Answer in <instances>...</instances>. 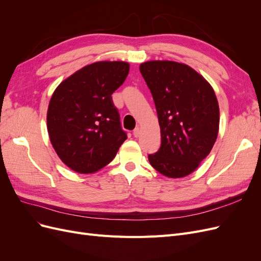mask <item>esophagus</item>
I'll return each mask as SVG.
<instances>
[{
    "instance_id": "obj_1",
    "label": "esophagus",
    "mask_w": 261,
    "mask_h": 261,
    "mask_svg": "<svg viewBox=\"0 0 261 261\" xmlns=\"http://www.w3.org/2000/svg\"><path fill=\"white\" fill-rule=\"evenodd\" d=\"M133 135H134V137H139L140 129L138 127H136L135 129H134V132H133Z\"/></svg>"
}]
</instances>
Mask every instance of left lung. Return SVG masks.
<instances>
[{"instance_id": "left-lung-1", "label": "left lung", "mask_w": 261, "mask_h": 261, "mask_svg": "<svg viewBox=\"0 0 261 261\" xmlns=\"http://www.w3.org/2000/svg\"><path fill=\"white\" fill-rule=\"evenodd\" d=\"M139 69L151 91L161 130V147L148 155L149 162L162 175L187 176L210 153L218 137L215 90L183 63L149 61Z\"/></svg>"}]
</instances>
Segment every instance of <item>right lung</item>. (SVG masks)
<instances>
[{"label":"right lung","instance_id":"1","mask_svg":"<svg viewBox=\"0 0 261 261\" xmlns=\"http://www.w3.org/2000/svg\"><path fill=\"white\" fill-rule=\"evenodd\" d=\"M128 72L126 62H96L54 90L46 126L55 152L69 169L84 174L101 170L127 139L111 96Z\"/></svg>","mask_w":261,"mask_h":261}]
</instances>
